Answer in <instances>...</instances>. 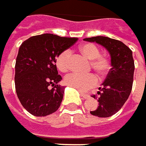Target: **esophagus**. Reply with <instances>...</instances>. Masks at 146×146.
Segmentation results:
<instances>
[{"instance_id": "esophagus-1", "label": "esophagus", "mask_w": 146, "mask_h": 146, "mask_svg": "<svg viewBox=\"0 0 146 146\" xmlns=\"http://www.w3.org/2000/svg\"><path fill=\"white\" fill-rule=\"evenodd\" d=\"M80 96L83 98V99H87L90 97V96L87 95V94H85V93H83V92H80Z\"/></svg>"}]
</instances>
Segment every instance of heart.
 Here are the masks:
<instances>
[{
  "instance_id": "obj_1",
  "label": "heart",
  "mask_w": 146,
  "mask_h": 146,
  "mask_svg": "<svg viewBox=\"0 0 146 146\" xmlns=\"http://www.w3.org/2000/svg\"><path fill=\"white\" fill-rule=\"evenodd\" d=\"M80 52L90 60V66L95 70L100 79H103L109 72L110 69V60L107 56L100 55V50L92 43H85L79 47ZM71 51L66 50L60 53L56 58V64L58 70L61 72H66L70 66ZM98 82L97 77L93 74L82 75L79 73L69 74L65 78V83L80 91H86L90 88L96 86Z\"/></svg>"
}]
</instances>
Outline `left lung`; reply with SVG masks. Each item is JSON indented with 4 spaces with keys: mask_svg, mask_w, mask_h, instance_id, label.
I'll return each instance as SVG.
<instances>
[{
    "mask_svg": "<svg viewBox=\"0 0 146 146\" xmlns=\"http://www.w3.org/2000/svg\"><path fill=\"white\" fill-rule=\"evenodd\" d=\"M84 40L105 47L110 56L111 69L97 96H92L99 105L90 111L91 115L98 117H110L121 109L131 92L135 70L132 51L123 42L109 37L94 36Z\"/></svg>",
    "mask_w": 146,
    "mask_h": 146,
    "instance_id": "1",
    "label": "left lung"
}]
</instances>
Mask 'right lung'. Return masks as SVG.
Instances as JSON below:
<instances>
[{
  "mask_svg": "<svg viewBox=\"0 0 146 146\" xmlns=\"http://www.w3.org/2000/svg\"><path fill=\"white\" fill-rule=\"evenodd\" d=\"M76 40L42 34L30 37L20 46L15 66L16 91L23 107L31 115L46 116L60 107L65 87L58 85L62 78L58 75L56 59Z\"/></svg>",
  "mask_w": 146,
  "mask_h": 146,
  "instance_id": "right-lung-1",
  "label": "right lung"
}]
</instances>
